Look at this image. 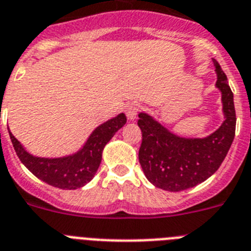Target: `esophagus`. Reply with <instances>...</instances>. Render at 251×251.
Segmentation results:
<instances>
[{
  "mask_svg": "<svg viewBox=\"0 0 251 251\" xmlns=\"http://www.w3.org/2000/svg\"><path fill=\"white\" fill-rule=\"evenodd\" d=\"M141 106L136 102H131V103L127 104V107H126V115L130 120H135L136 116H138V113L140 112Z\"/></svg>",
  "mask_w": 251,
  "mask_h": 251,
  "instance_id": "34e87169",
  "label": "esophagus"
}]
</instances>
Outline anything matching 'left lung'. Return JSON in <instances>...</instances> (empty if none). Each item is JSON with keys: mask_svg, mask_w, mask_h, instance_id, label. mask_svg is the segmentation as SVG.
<instances>
[{"mask_svg": "<svg viewBox=\"0 0 251 251\" xmlns=\"http://www.w3.org/2000/svg\"><path fill=\"white\" fill-rule=\"evenodd\" d=\"M213 64L225 121L210 136L180 138L147 113H139L138 125L143 134L139 162L145 177L158 188L179 192L204 182L219 169L232 144L236 127L234 95L219 63L213 59Z\"/></svg>", "mask_w": 251, "mask_h": 251, "instance_id": "left-lung-1", "label": "left lung"}]
</instances>
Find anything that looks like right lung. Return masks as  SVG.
<instances>
[{"label":"right lung","instance_id":"1","mask_svg":"<svg viewBox=\"0 0 251 251\" xmlns=\"http://www.w3.org/2000/svg\"><path fill=\"white\" fill-rule=\"evenodd\" d=\"M125 124V113H120L96 128L79 151L73 155L54 159L31 155L14 135L8 132L17 156L35 177L56 188L77 189L95 177L101 164L104 145Z\"/></svg>","mask_w":251,"mask_h":251}]
</instances>
